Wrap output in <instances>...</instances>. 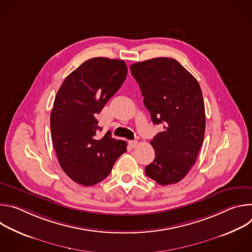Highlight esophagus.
<instances>
[{
	"label": "esophagus",
	"instance_id": "esophagus-1",
	"mask_svg": "<svg viewBox=\"0 0 252 252\" xmlns=\"http://www.w3.org/2000/svg\"><path fill=\"white\" fill-rule=\"evenodd\" d=\"M128 145L131 149H134L136 146H137V141L136 140H129L128 141Z\"/></svg>",
	"mask_w": 252,
	"mask_h": 252
}]
</instances>
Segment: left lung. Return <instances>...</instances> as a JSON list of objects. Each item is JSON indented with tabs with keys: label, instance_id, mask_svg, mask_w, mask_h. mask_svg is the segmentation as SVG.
Listing matches in <instances>:
<instances>
[{
	"label": "left lung",
	"instance_id": "1",
	"mask_svg": "<svg viewBox=\"0 0 252 252\" xmlns=\"http://www.w3.org/2000/svg\"><path fill=\"white\" fill-rule=\"evenodd\" d=\"M143 103L155 125H162L151 141L156 158L146 174L160 186L174 185L195 163L203 142L205 112L196 79L174 59L156 58L132 63Z\"/></svg>",
	"mask_w": 252,
	"mask_h": 252
}]
</instances>
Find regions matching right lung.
<instances>
[{
	"instance_id": "obj_1",
	"label": "right lung",
	"mask_w": 252,
	"mask_h": 252,
	"mask_svg": "<svg viewBox=\"0 0 252 252\" xmlns=\"http://www.w3.org/2000/svg\"><path fill=\"white\" fill-rule=\"evenodd\" d=\"M127 66L122 60L86 61L62 84L51 113V132L59 163L77 184L91 187L110 174L126 152V142L107 131L96 136V114L122 87Z\"/></svg>"
}]
</instances>
